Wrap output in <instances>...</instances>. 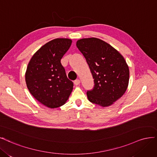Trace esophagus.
I'll list each match as a JSON object with an SVG mask.
<instances>
[{
  "label": "esophagus",
  "mask_w": 157,
  "mask_h": 157,
  "mask_svg": "<svg viewBox=\"0 0 157 157\" xmlns=\"http://www.w3.org/2000/svg\"><path fill=\"white\" fill-rule=\"evenodd\" d=\"M74 83L75 85H78L80 83V80L79 79H75L74 82Z\"/></svg>",
  "instance_id": "34e87169"
}]
</instances>
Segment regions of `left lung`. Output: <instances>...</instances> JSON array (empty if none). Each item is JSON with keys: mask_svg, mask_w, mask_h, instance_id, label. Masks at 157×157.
Masks as SVG:
<instances>
[{"mask_svg": "<svg viewBox=\"0 0 157 157\" xmlns=\"http://www.w3.org/2000/svg\"><path fill=\"white\" fill-rule=\"evenodd\" d=\"M76 46L94 79L93 89L87 92L89 100L102 107L112 105L128 85L129 68L124 57L112 45L97 38L80 39Z\"/></svg>", "mask_w": 157, "mask_h": 157, "instance_id": "8db88e82", "label": "left lung"}]
</instances>
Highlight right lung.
I'll use <instances>...</instances> for the list:
<instances>
[{
    "instance_id": "obj_1",
    "label": "right lung",
    "mask_w": 157,
    "mask_h": 157,
    "mask_svg": "<svg viewBox=\"0 0 157 157\" xmlns=\"http://www.w3.org/2000/svg\"><path fill=\"white\" fill-rule=\"evenodd\" d=\"M72 42L68 38L51 40L34 54L28 64L25 82L29 92L49 108L64 105L72 91L73 82L60 63Z\"/></svg>"
}]
</instances>
